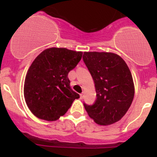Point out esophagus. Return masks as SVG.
Instances as JSON below:
<instances>
[{
  "instance_id": "1",
  "label": "esophagus",
  "mask_w": 157,
  "mask_h": 157,
  "mask_svg": "<svg viewBox=\"0 0 157 157\" xmlns=\"http://www.w3.org/2000/svg\"><path fill=\"white\" fill-rule=\"evenodd\" d=\"M83 96H84V94H83V93H82V94H80V98H81V99H82V98H83Z\"/></svg>"
}]
</instances>
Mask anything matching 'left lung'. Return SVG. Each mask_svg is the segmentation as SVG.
Returning <instances> with one entry per match:
<instances>
[{
	"label": "left lung",
	"instance_id": "left-lung-1",
	"mask_svg": "<svg viewBox=\"0 0 157 157\" xmlns=\"http://www.w3.org/2000/svg\"><path fill=\"white\" fill-rule=\"evenodd\" d=\"M82 60L97 92L94 103H83L88 114L101 125L119 121L130 108L134 96L132 75L127 64L111 52H84Z\"/></svg>",
	"mask_w": 157,
	"mask_h": 157
}]
</instances>
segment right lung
<instances>
[{
    "label": "right lung",
    "instance_id": "add662e5",
    "mask_svg": "<svg viewBox=\"0 0 157 157\" xmlns=\"http://www.w3.org/2000/svg\"><path fill=\"white\" fill-rule=\"evenodd\" d=\"M82 55L65 48H50L35 59L26 74L23 91L27 106L35 117L55 121L80 98L71 89L68 75Z\"/></svg>",
    "mask_w": 157,
    "mask_h": 157
}]
</instances>
